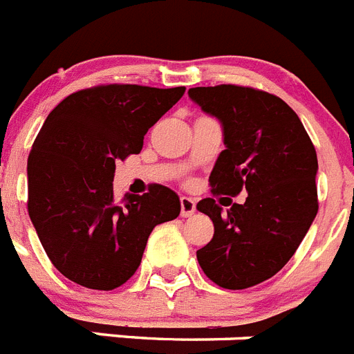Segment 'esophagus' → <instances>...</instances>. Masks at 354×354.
I'll use <instances>...</instances> for the list:
<instances>
[{"label":"esophagus","mask_w":354,"mask_h":354,"mask_svg":"<svg viewBox=\"0 0 354 354\" xmlns=\"http://www.w3.org/2000/svg\"><path fill=\"white\" fill-rule=\"evenodd\" d=\"M195 209H197V202L189 197H180V216H183V218L192 216V214L195 213Z\"/></svg>","instance_id":"esophagus-1"}]
</instances>
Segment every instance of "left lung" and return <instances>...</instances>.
<instances>
[{"mask_svg":"<svg viewBox=\"0 0 354 354\" xmlns=\"http://www.w3.org/2000/svg\"><path fill=\"white\" fill-rule=\"evenodd\" d=\"M189 98L222 125L223 148L209 175L213 193L243 204L223 211L202 198L213 240L197 250L198 265L222 288L243 290L288 263L315 220V147L297 114L277 96L252 87H192Z\"/></svg>","mask_w":354,"mask_h":354,"instance_id":"8db88e82","label":"left lung"}]
</instances>
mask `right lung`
<instances>
[{
	"instance_id": "obj_1",
	"label": "right lung",
	"mask_w": 354,
	"mask_h": 354,
	"mask_svg": "<svg viewBox=\"0 0 354 354\" xmlns=\"http://www.w3.org/2000/svg\"><path fill=\"white\" fill-rule=\"evenodd\" d=\"M186 87L109 84L57 105L28 156V214L62 276L113 290L134 276L156 225L177 218L179 195L153 184L143 195L114 198L116 161L140 153L148 129Z\"/></svg>"
}]
</instances>
